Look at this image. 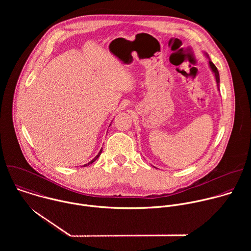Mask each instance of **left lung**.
I'll list each match as a JSON object with an SVG mask.
<instances>
[{
    "instance_id": "obj_1",
    "label": "left lung",
    "mask_w": 251,
    "mask_h": 251,
    "mask_svg": "<svg viewBox=\"0 0 251 251\" xmlns=\"http://www.w3.org/2000/svg\"><path fill=\"white\" fill-rule=\"evenodd\" d=\"M209 66L211 68V70L213 71L214 75H216V79H217V83H218V87H220V74H219V70L217 68V66L214 65L210 60H209Z\"/></svg>"
}]
</instances>
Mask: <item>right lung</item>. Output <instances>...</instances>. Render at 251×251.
<instances>
[{
	"instance_id": "right-lung-1",
	"label": "right lung",
	"mask_w": 251,
	"mask_h": 251,
	"mask_svg": "<svg viewBox=\"0 0 251 251\" xmlns=\"http://www.w3.org/2000/svg\"><path fill=\"white\" fill-rule=\"evenodd\" d=\"M101 153H102V149L100 150V152L98 153V155H97V156H96V157H95V158H94L92 161H90V162H89L87 165H90V164H92V163H93V162H94V161H95V160H96V159H97V158L100 156V154H101ZM87 165H84V167H85V166H87Z\"/></svg>"
}]
</instances>
